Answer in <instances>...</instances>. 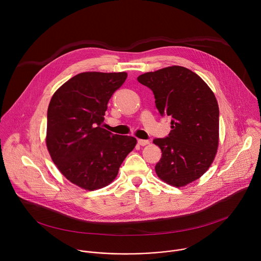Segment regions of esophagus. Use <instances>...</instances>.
<instances>
[{"mask_svg": "<svg viewBox=\"0 0 261 261\" xmlns=\"http://www.w3.org/2000/svg\"><path fill=\"white\" fill-rule=\"evenodd\" d=\"M138 144L139 145H141V146H144V145H147V144H150V141L148 140H144V139H138Z\"/></svg>", "mask_w": 261, "mask_h": 261, "instance_id": "obj_1", "label": "esophagus"}]
</instances>
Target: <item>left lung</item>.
<instances>
[{
  "label": "left lung",
  "instance_id": "obj_1",
  "mask_svg": "<svg viewBox=\"0 0 261 261\" xmlns=\"http://www.w3.org/2000/svg\"><path fill=\"white\" fill-rule=\"evenodd\" d=\"M137 81L153 91L160 115L172 119L168 136L154 139L162 151L156 173L166 184L184 187L205 173L216 157L217 99L201 77L181 66L146 72Z\"/></svg>",
  "mask_w": 261,
  "mask_h": 261
}]
</instances>
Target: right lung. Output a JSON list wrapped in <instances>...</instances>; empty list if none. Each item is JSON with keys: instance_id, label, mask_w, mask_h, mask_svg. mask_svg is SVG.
Returning a JSON list of instances; mask_svg holds the SVG:
<instances>
[{"instance_id": "add662e5", "label": "right lung", "mask_w": 261, "mask_h": 261, "mask_svg": "<svg viewBox=\"0 0 261 261\" xmlns=\"http://www.w3.org/2000/svg\"><path fill=\"white\" fill-rule=\"evenodd\" d=\"M127 79L126 72H83L61 86L47 109L46 146L61 173L93 191L117 177L136 138L102 128L107 103Z\"/></svg>"}]
</instances>
